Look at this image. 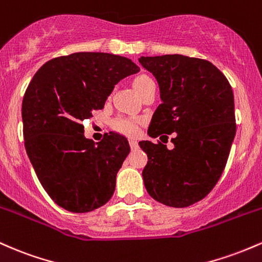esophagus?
<instances>
[{
    "instance_id": "esophagus-1",
    "label": "esophagus",
    "mask_w": 262,
    "mask_h": 262,
    "mask_svg": "<svg viewBox=\"0 0 262 262\" xmlns=\"http://www.w3.org/2000/svg\"><path fill=\"white\" fill-rule=\"evenodd\" d=\"M130 146H131V148H132V149H136L137 147H139V143H137V141H136V140L131 139V140H130Z\"/></svg>"
}]
</instances>
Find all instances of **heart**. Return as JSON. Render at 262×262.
Masks as SVG:
<instances>
[{
	"label": "heart",
	"mask_w": 262,
	"mask_h": 262,
	"mask_svg": "<svg viewBox=\"0 0 262 262\" xmlns=\"http://www.w3.org/2000/svg\"><path fill=\"white\" fill-rule=\"evenodd\" d=\"M148 81H151V79H149L148 76H146V75L137 76V78L132 81V86H134L135 92L136 93L139 92L141 88H142L143 85H146ZM115 127L117 128V130L123 132V134H126V135H135L137 132L136 123H135L134 121H130V120H126V119L117 120V121L115 122Z\"/></svg>",
	"instance_id": "heart-1"
}]
</instances>
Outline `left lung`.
<instances>
[{
  "instance_id": "8db88e82",
  "label": "left lung",
  "mask_w": 262,
  "mask_h": 262,
  "mask_svg": "<svg viewBox=\"0 0 262 262\" xmlns=\"http://www.w3.org/2000/svg\"><path fill=\"white\" fill-rule=\"evenodd\" d=\"M139 61L157 79L162 101L147 134H176L172 149L139 143L148 157L143 183L155 201L189 207L213 189L225 168L236 132L233 89L218 68L199 58L167 54Z\"/></svg>"
}]
</instances>
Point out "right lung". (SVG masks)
<instances>
[{
    "label": "right lung",
    "instance_id": "1",
    "mask_svg": "<svg viewBox=\"0 0 262 262\" xmlns=\"http://www.w3.org/2000/svg\"><path fill=\"white\" fill-rule=\"evenodd\" d=\"M140 68L128 58L81 52L47 61L22 102L26 151L40 184L72 213L102 207L130 154L127 139L110 132L100 142L84 136V120L104 107L115 85Z\"/></svg>",
    "mask_w": 262,
    "mask_h": 262
}]
</instances>
